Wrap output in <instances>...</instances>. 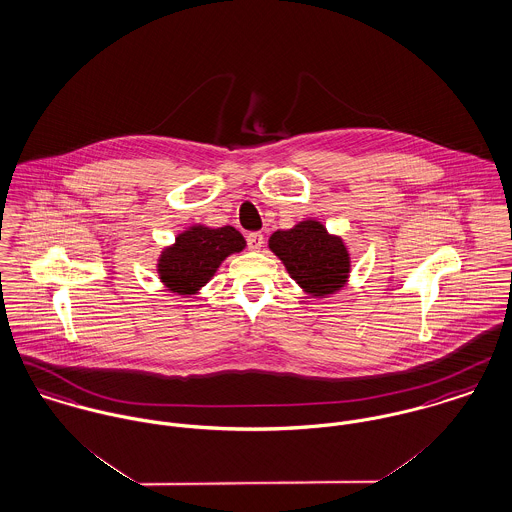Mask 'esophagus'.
Listing matches in <instances>:
<instances>
[{
	"instance_id": "1",
	"label": "esophagus",
	"mask_w": 512,
	"mask_h": 512,
	"mask_svg": "<svg viewBox=\"0 0 512 512\" xmlns=\"http://www.w3.org/2000/svg\"><path fill=\"white\" fill-rule=\"evenodd\" d=\"M246 242H248L250 250H260L264 246V234L250 233L246 236Z\"/></svg>"
}]
</instances>
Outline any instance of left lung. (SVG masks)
Listing matches in <instances>:
<instances>
[{"mask_svg":"<svg viewBox=\"0 0 512 512\" xmlns=\"http://www.w3.org/2000/svg\"><path fill=\"white\" fill-rule=\"evenodd\" d=\"M270 248L289 276L315 297L330 295L346 283L348 250L338 236H330L317 221H303L289 231L272 234Z\"/></svg>","mask_w":512,"mask_h":512,"instance_id":"1","label":"left lung"}]
</instances>
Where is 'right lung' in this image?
Segmentation results:
<instances>
[{
	"instance_id": "add662e5",
	"label": "right lung",
	"mask_w": 512,
	"mask_h": 512,
	"mask_svg": "<svg viewBox=\"0 0 512 512\" xmlns=\"http://www.w3.org/2000/svg\"><path fill=\"white\" fill-rule=\"evenodd\" d=\"M246 240L233 227H191L166 248L158 262V274L170 291L191 295L203 287L221 262L244 248Z\"/></svg>"
}]
</instances>
